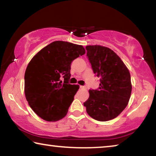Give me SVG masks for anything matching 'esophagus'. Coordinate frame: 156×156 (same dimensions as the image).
Segmentation results:
<instances>
[{"label":"esophagus","instance_id":"34e87169","mask_svg":"<svg viewBox=\"0 0 156 156\" xmlns=\"http://www.w3.org/2000/svg\"><path fill=\"white\" fill-rule=\"evenodd\" d=\"M80 89H85V86H82V85H80Z\"/></svg>","mask_w":156,"mask_h":156}]
</instances>
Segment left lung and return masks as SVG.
Returning a JSON list of instances; mask_svg holds the SVG:
<instances>
[{
    "label": "left lung",
    "instance_id": "obj_1",
    "mask_svg": "<svg viewBox=\"0 0 156 156\" xmlns=\"http://www.w3.org/2000/svg\"><path fill=\"white\" fill-rule=\"evenodd\" d=\"M86 50L94 73L100 78V87L89 90L90 96L83 105L96 120L113 119L129 101L132 91L130 72L119 57L108 47L87 46Z\"/></svg>",
    "mask_w": 156,
    "mask_h": 156
}]
</instances>
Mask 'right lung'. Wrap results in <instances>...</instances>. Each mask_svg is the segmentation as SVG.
Segmentation results:
<instances>
[{"label":"right lung","instance_id":"1","mask_svg":"<svg viewBox=\"0 0 156 156\" xmlns=\"http://www.w3.org/2000/svg\"><path fill=\"white\" fill-rule=\"evenodd\" d=\"M85 53L83 46L55 41L32 58L25 72L24 91L30 107L39 117L56 122L66 115L79 89L69 83L71 64Z\"/></svg>","mask_w":156,"mask_h":156}]
</instances>
